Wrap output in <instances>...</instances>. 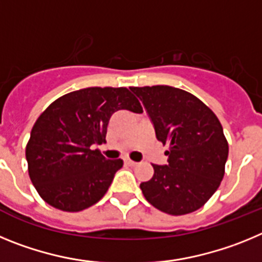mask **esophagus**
<instances>
[{
	"label": "esophagus",
	"mask_w": 262,
	"mask_h": 262,
	"mask_svg": "<svg viewBox=\"0 0 262 262\" xmlns=\"http://www.w3.org/2000/svg\"><path fill=\"white\" fill-rule=\"evenodd\" d=\"M124 163H126L127 165H129V166H135L136 164H138V163H135V161H133L131 159H124Z\"/></svg>",
	"instance_id": "34e87169"
}]
</instances>
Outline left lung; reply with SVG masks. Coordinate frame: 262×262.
I'll list each match as a JSON object with an SVG mask.
<instances>
[{
    "label": "left lung",
    "mask_w": 262,
    "mask_h": 262,
    "mask_svg": "<svg viewBox=\"0 0 262 262\" xmlns=\"http://www.w3.org/2000/svg\"><path fill=\"white\" fill-rule=\"evenodd\" d=\"M129 89L144 105L157 140L169 145L168 165L154 164V177L140 184L145 200L170 215L201 209L224 176L228 143L221 122L200 98L178 88Z\"/></svg>",
    "instance_id": "obj_1"
}]
</instances>
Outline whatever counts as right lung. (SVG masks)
Segmentation results:
<instances>
[{"label": "right lung", "instance_id": "1", "mask_svg": "<svg viewBox=\"0 0 262 262\" xmlns=\"http://www.w3.org/2000/svg\"><path fill=\"white\" fill-rule=\"evenodd\" d=\"M118 110L143 113L127 88L94 86L60 97L36 119L26 160L32 185L48 205L76 212L105 195L123 161L105 159L94 145L106 143Z\"/></svg>", "mask_w": 262, "mask_h": 262}]
</instances>
